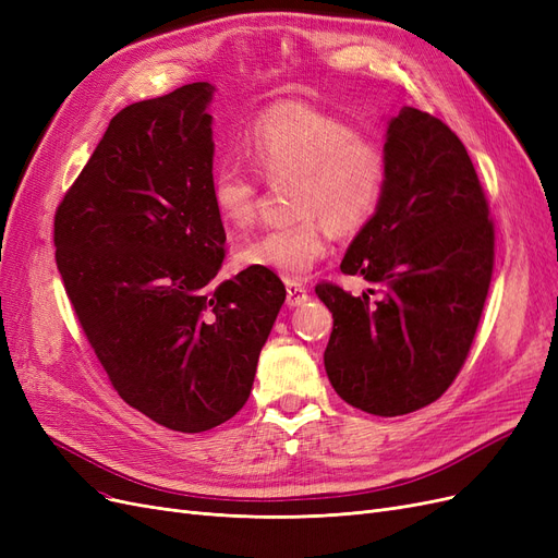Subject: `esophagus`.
<instances>
[{
    "mask_svg": "<svg viewBox=\"0 0 558 558\" xmlns=\"http://www.w3.org/2000/svg\"><path fill=\"white\" fill-rule=\"evenodd\" d=\"M310 300V293H306V288L298 281H286V304L288 306H300Z\"/></svg>",
    "mask_w": 558,
    "mask_h": 558,
    "instance_id": "obj_1",
    "label": "esophagus"
}]
</instances>
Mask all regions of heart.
Masks as SVG:
<instances>
[{"mask_svg": "<svg viewBox=\"0 0 558 558\" xmlns=\"http://www.w3.org/2000/svg\"><path fill=\"white\" fill-rule=\"evenodd\" d=\"M244 151L267 182H293L298 221L265 230L235 254L240 267L302 279L328 248V226L353 235L367 226L388 186V155L335 112L310 101L267 108L244 133ZM209 198L228 230L256 219L258 180L235 161H221L209 180Z\"/></svg>", "mask_w": 558, "mask_h": 558, "instance_id": "1", "label": "heart"}]
</instances>
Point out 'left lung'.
<instances>
[{"mask_svg": "<svg viewBox=\"0 0 558 558\" xmlns=\"http://www.w3.org/2000/svg\"><path fill=\"white\" fill-rule=\"evenodd\" d=\"M388 186L341 260L374 291L335 283L316 295L335 325L325 372L351 407L407 415L444 395L462 369L487 300L494 226L466 147L432 114L388 120Z\"/></svg>", "mask_w": 558, "mask_h": 558, "instance_id": "8db88e82", "label": "left lung"}]
</instances>
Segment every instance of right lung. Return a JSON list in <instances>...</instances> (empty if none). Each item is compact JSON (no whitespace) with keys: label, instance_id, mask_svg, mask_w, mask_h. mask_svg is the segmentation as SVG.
Wrapping results in <instances>:
<instances>
[{"label":"right lung","instance_id":"add662e5","mask_svg":"<svg viewBox=\"0 0 558 558\" xmlns=\"http://www.w3.org/2000/svg\"><path fill=\"white\" fill-rule=\"evenodd\" d=\"M213 94L191 83L120 110L54 215L57 270L112 388L184 434L244 407L286 300L272 272L217 281Z\"/></svg>","mask_w":558,"mask_h":558}]
</instances>
